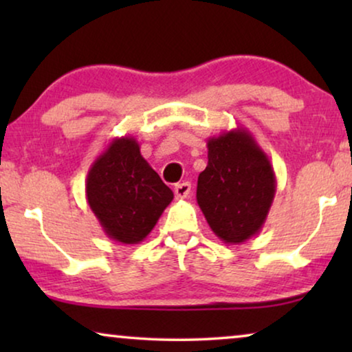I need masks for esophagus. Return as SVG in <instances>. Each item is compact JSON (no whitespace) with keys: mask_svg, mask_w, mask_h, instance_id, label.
Listing matches in <instances>:
<instances>
[{"mask_svg":"<svg viewBox=\"0 0 352 352\" xmlns=\"http://www.w3.org/2000/svg\"><path fill=\"white\" fill-rule=\"evenodd\" d=\"M190 189H192V186H190V182H179V184H176V187H175V195H176V199H187V197L190 195Z\"/></svg>","mask_w":352,"mask_h":352,"instance_id":"esophagus-1","label":"esophagus"}]
</instances>
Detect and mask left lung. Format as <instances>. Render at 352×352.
Wrapping results in <instances>:
<instances>
[{"label":"left lung","instance_id":"1","mask_svg":"<svg viewBox=\"0 0 352 352\" xmlns=\"http://www.w3.org/2000/svg\"><path fill=\"white\" fill-rule=\"evenodd\" d=\"M208 165L199 175L197 204L216 237L242 243L266 223L276 175L248 129L237 126L208 138Z\"/></svg>","mask_w":352,"mask_h":352}]
</instances>
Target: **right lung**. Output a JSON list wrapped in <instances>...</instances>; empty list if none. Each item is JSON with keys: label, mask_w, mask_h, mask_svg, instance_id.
<instances>
[{"label": "right lung", "mask_w": 352, "mask_h": 352, "mask_svg": "<svg viewBox=\"0 0 352 352\" xmlns=\"http://www.w3.org/2000/svg\"><path fill=\"white\" fill-rule=\"evenodd\" d=\"M173 197L131 136L112 139L86 177L89 208L105 235L124 245L142 242Z\"/></svg>", "instance_id": "obj_1"}]
</instances>
